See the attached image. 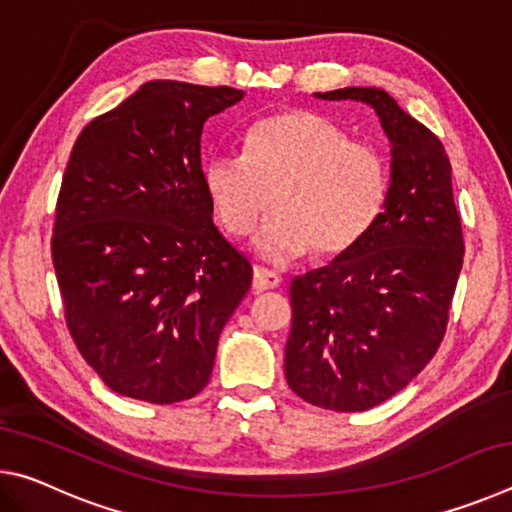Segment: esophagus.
Masks as SVG:
<instances>
[{"label":"esophagus","instance_id":"34e87169","mask_svg":"<svg viewBox=\"0 0 512 512\" xmlns=\"http://www.w3.org/2000/svg\"><path fill=\"white\" fill-rule=\"evenodd\" d=\"M282 284V277L277 275V273H273V271H268V268H264V266H255V271H253V287L257 289V291H266V289H277Z\"/></svg>","mask_w":512,"mask_h":512}]
</instances>
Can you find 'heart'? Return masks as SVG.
Here are the masks:
<instances>
[{"instance_id":"b5f03b06","label":"heart","mask_w":512,"mask_h":512,"mask_svg":"<svg viewBox=\"0 0 512 512\" xmlns=\"http://www.w3.org/2000/svg\"><path fill=\"white\" fill-rule=\"evenodd\" d=\"M203 185L230 237L253 232L273 194L277 212L255 246L284 262L311 248L327 259L357 246L384 212L391 176L375 146L350 142L316 112L287 110L250 126L244 155L214 151Z\"/></svg>"}]
</instances>
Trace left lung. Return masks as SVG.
<instances>
[{
	"instance_id": "obj_1",
	"label": "left lung",
	"mask_w": 512,
	"mask_h": 512,
	"mask_svg": "<svg viewBox=\"0 0 512 512\" xmlns=\"http://www.w3.org/2000/svg\"><path fill=\"white\" fill-rule=\"evenodd\" d=\"M377 112L391 142L384 212L357 246L291 282L284 377L320 409L357 413L400 393L443 343L463 268L443 142L379 88L318 92Z\"/></svg>"
}]
</instances>
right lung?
Returning a JSON list of instances; mask_svg holds the SVG:
<instances>
[{"instance_id": "add662e5", "label": "right lung", "mask_w": 512, "mask_h": 512, "mask_svg": "<svg viewBox=\"0 0 512 512\" xmlns=\"http://www.w3.org/2000/svg\"><path fill=\"white\" fill-rule=\"evenodd\" d=\"M244 92L149 81L83 128L56 203L54 259L67 329L112 391L151 404L210 381L223 325L253 266L212 223L207 117Z\"/></svg>"}]
</instances>
